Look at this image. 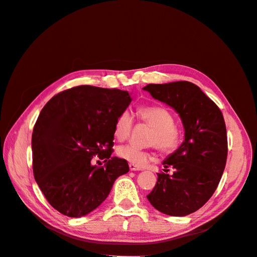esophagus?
I'll return each mask as SVG.
<instances>
[{
  "label": "esophagus",
  "mask_w": 257,
  "mask_h": 257,
  "mask_svg": "<svg viewBox=\"0 0 257 257\" xmlns=\"http://www.w3.org/2000/svg\"><path fill=\"white\" fill-rule=\"evenodd\" d=\"M130 169L132 170V172H136V170H142V167H138L137 165H134V164H130Z\"/></svg>",
  "instance_id": "34e87169"
}]
</instances>
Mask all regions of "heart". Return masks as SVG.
<instances>
[{
    "label": "heart",
    "instance_id": "obj_1",
    "mask_svg": "<svg viewBox=\"0 0 257 257\" xmlns=\"http://www.w3.org/2000/svg\"><path fill=\"white\" fill-rule=\"evenodd\" d=\"M137 118L149 124L154 128L151 143L157 145L160 150L164 152H173L179 144V134L175 128L174 115L166 108L161 106H145L138 108L136 111ZM133 118L124 111L116 118L113 126L114 137L120 142L126 141L133 128ZM118 155L122 159L130 162L131 164L144 166L152 160V154L132 145L122 146L118 149Z\"/></svg>",
    "mask_w": 257,
    "mask_h": 257
}]
</instances>
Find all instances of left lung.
<instances>
[{"mask_svg":"<svg viewBox=\"0 0 257 257\" xmlns=\"http://www.w3.org/2000/svg\"><path fill=\"white\" fill-rule=\"evenodd\" d=\"M143 89L174 108L184 128L183 143L163 161L164 168L173 167L174 174H158L157 184L147 198L162 213L188 215L212 196L226 165L227 135L223 114L190 81L150 83Z\"/></svg>","mask_w":257,"mask_h":257,"instance_id":"1","label":"left lung"}]
</instances>
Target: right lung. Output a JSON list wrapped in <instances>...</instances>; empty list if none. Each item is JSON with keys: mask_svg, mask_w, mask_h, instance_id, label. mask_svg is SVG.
<instances>
[{"mask_svg": "<svg viewBox=\"0 0 257 257\" xmlns=\"http://www.w3.org/2000/svg\"><path fill=\"white\" fill-rule=\"evenodd\" d=\"M132 102L119 89L79 85L54 95L33 128V174L48 203L71 217L87 215L109 195L115 179L128 172L111 158L116 118ZM97 155L105 165L90 160Z\"/></svg>", "mask_w": 257, "mask_h": 257, "instance_id": "right-lung-1", "label": "right lung"}]
</instances>
